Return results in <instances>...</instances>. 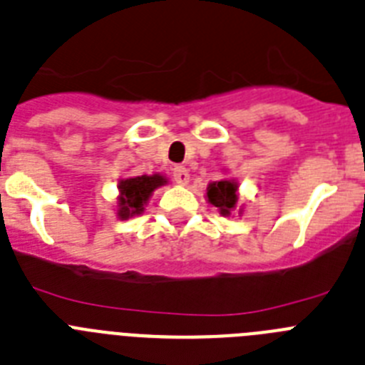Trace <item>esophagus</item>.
<instances>
[{
    "mask_svg": "<svg viewBox=\"0 0 365 365\" xmlns=\"http://www.w3.org/2000/svg\"><path fill=\"white\" fill-rule=\"evenodd\" d=\"M173 179L179 182L180 186H186L190 182V173L185 166H175L173 168Z\"/></svg>",
    "mask_w": 365,
    "mask_h": 365,
    "instance_id": "esophagus-1",
    "label": "esophagus"
}]
</instances>
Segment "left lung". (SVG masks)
<instances>
[{
  "label": "left lung",
  "instance_id": "obj_1",
  "mask_svg": "<svg viewBox=\"0 0 365 365\" xmlns=\"http://www.w3.org/2000/svg\"><path fill=\"white\" fill-rule=\"evenodd\" d=\"M238 188L240 185L236 179L214 180V182L207 186V195L205 197H207L208 205L217 208V212L221 216L229 217L238 208ZM242 212H244V208L240 207L238 214Z\"/></svg>",
  "mask_w": 365,
  "mask_h": 365
}]
</instances>
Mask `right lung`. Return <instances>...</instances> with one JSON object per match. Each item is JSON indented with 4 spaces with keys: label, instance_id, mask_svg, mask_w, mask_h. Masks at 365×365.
<instances>
[{
    "label": "right lung",
    "instance_id": "obj_1",
    "mask_svg": "<svg viewBox=\"0 0 365 365\" xmlns=\"http://www.w3.org/2000/svg\"><path fill=\"white\" fill-rule=\"evenodd\" d=\"M168 185V177L162 173L153 175L125 177L118 180V203L116 216L120 220H129L133 216H140L145 210L153 192L160 186Z\"/></svg>",
    "mask_w": 365,
    "mask_h": 365
}]
</instances>
